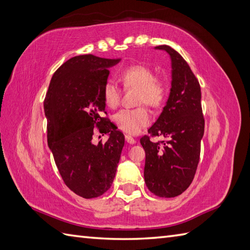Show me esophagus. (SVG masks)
Returning a JSON list of instances; mask_svg holds the SVG:
<instances>
[{
	"mask_svg": "<svg viewBox=\"0 0 250 250\" xmlns=\"http://www.w3.org/2000/svg\"><path fill=\"white\" fill-rule=\"evenodd\" d=\"M125 141H126V143H129V144H135V139H134V137H132L131 135H125Z\"/></svg>",
	"mask_w": 250,
	"mask_h": 250,
	"instance_id": "1",
	"label": "esophagus"
}]
</instances>
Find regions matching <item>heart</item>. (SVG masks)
<instances>
[{
    "instance_id": "obj_1",
    "label": "heart",
    "mask_w": 250,
    "mask_h": 250,
    "mask_svg": "<svg viewBox=\"0 0 250 250\" xmlns=\"http://www.w3.org/2000/svg\"><path fill=\"white\" fill-rule=\"evenodd\" d=\"M119 80L125 88L138 90V104H147L153 108L164 105L169 87L165 79L155 77L150 67L138 63L126 67L120 72ZM102 98L107 107H117L121 99V89L118 84L111 80L107 81L102 88ZM113 120L118 129L129 134H136L151 123V114L146 106L125 108L116 113Z\"/></svg>"
}]
</instances>
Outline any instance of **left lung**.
<instances>
[{"label":"left lung","instance_id":"8db88e82","mask_svg":"<svg viewBox=\"0 0 250 250\" xmlns=\"http://www.w3.org/2000/svg\"><path fill=\"white\" fill-rule=\"evenodd\" d=\"M156 49L170 55L172 82L163 112L149 127V135L141 138L146 152L144 177L152 194L171 198L182 194L195 177L205 118L200 85L187 61L169 45ZM154 136H163L166 141L153 143L149 137Z\"/></svg>","mask_w":250,"mask_h":250}]
</instances>
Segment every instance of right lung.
I'll return each mask as SVG.
<instances>
[{
  "instance_id": "obj_1",
  "label": "right lung",
  "mask_w": 250,
  "mask_h": 250,
  "mask_svg": "<svg viewBox=\"0 0 250 250\" xmlns=\"http://www.w3.org/2000/svg\"><path fill=\"white\" fill-rule=\"evenodd\" d=\"M120 59L74 56L57 69L43 101L48 145L60 175L73 193L86 199L112 187L125 136L112 130L102 88L108 68ZM94 128L110 132L106 143L92 144Z\"/></svg>"
}]
</instances>
